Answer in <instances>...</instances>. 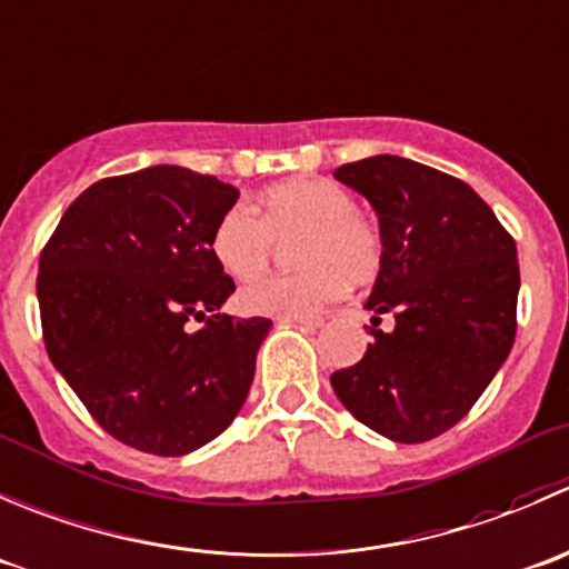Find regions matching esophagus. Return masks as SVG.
I'll use <instances>...</instances> for the list:
<instances>
[{"mask_svg": "<svg viewBox=\"0 0 569 569\" xmlns=\"http://www.w3.org/2000/svg\"><path fill=\"white\" fill-rule=\"evenodd\" d=\"M282 323H298V326H307V329H318L323 326V318L320 315H287V318H279Z\"/></svg>", "mask_w": 569, "mask_h": 569, "instance_id": "34e87169", "label": "esophagus"}]
</instances>
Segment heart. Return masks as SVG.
Segmentation results:
<instances>
[{
    "label": "heart",
    "instance_id": "heart-1",
    "mask_svg": "<svg viewBox=\"0 0 569 569\" xmlns=\"http://www.w3.org/2000/svg\"><path fill=\"white\" fill-rule=\"evenodd\" d=\"M296 240L292 262L301 271L268 277L240 290L238 301L251 315H312L342 296L346 284L362 287L379 277L381 234L357 212L346 188L326 179H290L273 184L249 207H232L210 238L218 266L238 282L266 273L277 240Z\"/></svg>",
    "mask_w": 569,
    "mask_h": 569
}]
</instances>
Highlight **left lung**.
I'll use <instances>...</instances> for the list:
<instances>
[{
	"mask_svg": "<svg viewBox=\"0 0 569 569\" xmlns=\"http://www.w3.org/2000/svg\"><path fill=\"white\" fill-rule=\"evenodd\" d=\"M379 216V277L365 307L373 342L331 373L342 407L396 442H426L457 426L509 357L517 331L515 238L462 179L376 154L335 171ZM397 329L381 332L379 313Z\"/></svg>",
	"mask_w": 569,
	"mask_h": 569,
	"instance_id": "8db88e82",
	"label": "left lung"
}]
</instances>
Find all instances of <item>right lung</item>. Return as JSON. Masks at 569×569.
Returning a JSON list of instances; mask_svg holds the SVG:
<instances>
[{
  "instance_id": "1",
  "label": "right lung",
  "mask_w": 569,
  "mask_h": 569,
  "mask_svg": "<svg viewBox=\"0 0 569 569\" xmlns=\"http://www.w3.org/2000/svg\"><path fill=\"white\" fill-rule=\"evenodd\" d=\"M238 188L179 166L82 190L38 262L47 353L118 442L182 457L246 403L268 318L221 315L234 282L212 257ZM196 319L201 330H190Z\"/></svg>"
}]
</instances>
